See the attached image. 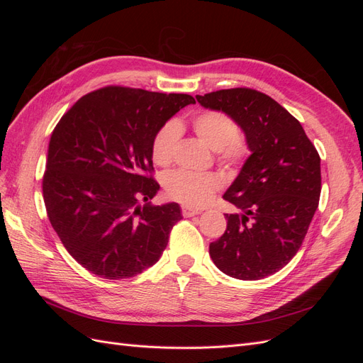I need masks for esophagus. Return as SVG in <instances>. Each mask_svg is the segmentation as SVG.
<instances>
[{"label":"esophagus","instance_id":"34e87169","mask_svg":"<svg viewBox=\"0 0 363 363\" xmlns=\"http://www.w3.org/2000/svg\"><path fill=\"white\" fill-rule=\"evenodd\" d=\"M182 213L184 215V216H195V215H200L201 213V211H199V208H192V207H188V206H184L183 208H182Z\"/></svg>","mask_w":363,"mask_h":363}]
</instances>
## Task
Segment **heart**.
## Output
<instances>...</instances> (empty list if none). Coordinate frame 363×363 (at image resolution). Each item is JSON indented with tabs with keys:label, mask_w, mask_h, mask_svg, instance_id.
Instances as JSON below:
<instances>
[{
	"label": "heart",
	"mask_w": 363,
	"mask_h": 363,
	"mask_svg": "<svg viewBox=\"0 0 363 363\" xmlns=\"http://www.w3.org/2000/svg\"><path fill=\"white\" fill-rule=\"evenodd\" d=\"M192 128L199 139L216 151L218 159L227 167L242 162L245 145L236 135L235 121L223 112L206 111L192 119ZM180 138V127L175 121L164 123L151 142V157L159 167L172 162L175 145ZM164 192L169 199L191 207H201L212 200L221 188V179L213 172H191L175 169L164 175Z\"/></svg>",
	"instance_id": "1"
}]
</instances>
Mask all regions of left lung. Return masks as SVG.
<instances>
[{"mask_svg":"<svg viewBox=\"0 0 363 363\" xmlns=\"http://www.w3.org/2000/svg\"><path fill=\"white\" fill-rule=\"evenodd\" d=\"M244 131L251 155L223 195L224 235L208 247L218 269L260 280L286 267L300 250L321 194V159L301 124L271 96L247 87L196 95Z\"/></svg>","mask_w":363,"mask_h":363,"instance_id":"left-lung-1","label":"left lung"}]
</instances>
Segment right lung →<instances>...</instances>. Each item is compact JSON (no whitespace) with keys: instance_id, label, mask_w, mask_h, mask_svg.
Listing matches in <instances>:
<instances>
[{"instance_id":"obj_1","label":"right lung","mask_w":363,"mask_h":363,"mask_svg":"<svg viewBox=\"0 0 363 363\" xmlns=\"http://www.w3.org/2000/svg\"><path fill=\"white\" fill-rule=\"evenodd\" d=\"M194 103L188 94L108 86L80 98L54 128L43 201L65 248L95 276L135 277L167 248L182 208L148 203L160 189L147 175L151 142L168 119Z\"/></svg>"}]
</instances>
